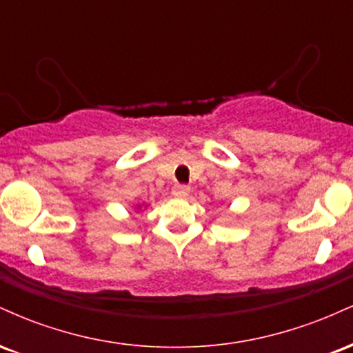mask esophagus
Here are the masks:
<instances>
[{"label": "esophagus", "mask_w": 353, "mask_h": 353, "mask_svg": "<svg viewBox=\"0 0 353 353\" xmlns=\"http://www.w3.org/2000/svg\"><path fill=\"white\" fill-rule=\"evenodd\" d=\"M190 192V188L189 185H184V184H176L172 188V194L176 197H179V199H182V197H188Z\"/></svg>", "instance_id": "1"}]
</instances>
